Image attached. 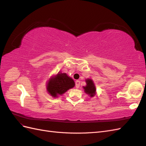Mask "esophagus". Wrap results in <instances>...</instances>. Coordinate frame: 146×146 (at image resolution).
<instances>
[{
    "label": "esophagus",
    "instance_id": "34e87169",
    "mask_svg": "<svg viewBox=\"0 0 146 146\" xmlns=\"http://www.w3.org/2000/svg\"><path fill=\"white\" fill-rule=\"evenodd\" d=\"M80 82L78 81V80H77L76 82V87L77 88H78L79 87H80Z\"/></svg>",
    "mask_w": 146,
    "mask_h": 146
}]
</instances>
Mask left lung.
Segmentation results:
<instances>
[{"mask_svg":"<svg viewBox=\"0 0 146 146\" xmlns=\"http://www.w3.org/2000/svg\"><path fill=\"white\" fill-rule=\"evenodd\" d=\"M86 85L83 86L84 91L91 98H92L96 95V88L95 84L92 79L86 78L85 80Z\"/></svg>","mask_w":146,"mask_h":146,"instance_id":"obj_1","label":"left lung"}]
</instances>
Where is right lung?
<instances>
[{
    "label": "right lung",
    "mask_w": 146,
    "mask_h": 146,
    "mask_svg": "<svg viewBox=\"0 0 146 146\" xmlns=\"http://www.w3.org/2000/svg\"><path fill=\"white\" fill-rule=\"evenodd\" d=\"M74 86L75 82L71 77L67 74L58 72L48 79L46 83V90L53 98H58Z\"/></svg>",
    "instance_id": "obj_1"
}]
</instances>
